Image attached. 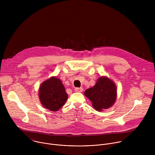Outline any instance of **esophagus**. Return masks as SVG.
Segmentation results:
<instances>
[{"label":"esophagus","instance_id":"1","mask_svg":"<svg viewBox=\"0 0 155 155\" xmlns=\"http://www.w3.org/2000/svg\"><path fill=\"white\" fill-rule=\"evenodd\" d=\"M75 91L76 92L81 93V92H82L83 91V87H75Z\"/></svg>","mask_w":155,"mask_h":155}]
</instances>
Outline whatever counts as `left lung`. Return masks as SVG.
<instances>
[{"label": "left lung", "mask_w": 155, "mask_h": 155, "mask_svg": "<svg viewBox=\"0 0 155 155\" xmlns=\"http://www.w3.org/2000/svg\"><path fill=\"white\" fill-rule=\"evenodd\" d=\"M84 94L98 112L112 107L117 97V89L113 80L105 76L99 77L95 85L86 90Z\"/></svg>", "instance_id": "8db88e82"}]
</instances>
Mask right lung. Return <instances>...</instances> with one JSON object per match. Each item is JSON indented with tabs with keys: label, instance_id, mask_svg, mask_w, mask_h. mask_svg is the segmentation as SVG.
Masks as SVG:
<instances>
[{
	"label": "right lung",
	"instance_id": "right-lung-1",
	"mask_svg": "<svg viewBox=\"0 0 155 155\" xmlns=\"http://www.w3.org/2000/svg\"><path fill=\"white\" fill-rule=\"evenodd\" d=\"M41 105L52 112H57L65 103L68 95L61 80L55 76L43 81L38 90Z\"/></svg>",
	"mask_w": 155,
	"mask_h": 155
}]
</instances>
